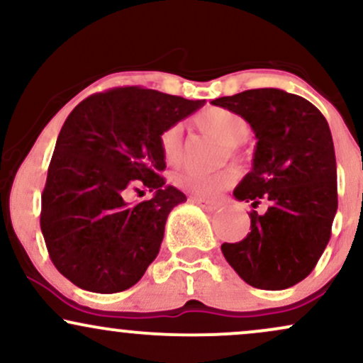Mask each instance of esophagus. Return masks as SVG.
Here are the masks:
<instances>
[{
	"instance_id": "esophagus-1",
	"label": "esophagus",
	"mask_w": 363,
	"mask_h": 363,
	"mask_svg": "<svg viewBox=\"0 0 363 363\" xmlns=\"http://www.w3.org/2000/svg\"><path fill=\"white\" fill-rule=\"evenodd\" d=\"M191 201L196 203V205H199L201 208H205V210H208V211H215L216 208H220L218 201H211V199L199 198V196H191Z\"/></svg>"
}]
</instances>
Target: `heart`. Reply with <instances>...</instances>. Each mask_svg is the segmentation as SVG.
<instances>
[{"mask_svg":"<svg viewBox=\"0 0 363 363\" xmlns=\"http://www.w3.org/2000/svg\"><path fill=\"white\" fill-rule=\"evenodd\" d=\"M194 123L199 129L216 136L223 145H227L228 153L232 157H239V145H242L251 135V124L247 123V119L234 111L223 109V107H211V109L201 112L199 116H196ZM158 145H160V153L164 160L167 164H176L181 157L182 147L181 124H174L162 131ZM235 179L237 172L232 167L216 170V172L186 169L174 177V182L181 189L189 191L193 194L215 196L234 184Z\"/></svg>","mask_w":363,"mask_h":363,"instance_id":"b5f03b06","label":"heart"}]
</instances>
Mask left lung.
<instances>
[{
	"label": "left lung",
	"mask_w": 363,
	"mask_h": 363,
	"mask_svg": "<svg viewBox=\"0 0 363 363\" xmlns=\"http://www.w3.org/2000/svg\"><path fill=\"white\" fill-rule=\"evenodd\" d=\"M247 119L256 135L252 170L234 189L257 208L251 232L222 244L228 264L251 286L283 290L318 264L338 210L336 157L328 121L303 97L278 89L245 90L211 101Z\"/></svg>",
	"instance_id": "obj_1"
}]
</instances>
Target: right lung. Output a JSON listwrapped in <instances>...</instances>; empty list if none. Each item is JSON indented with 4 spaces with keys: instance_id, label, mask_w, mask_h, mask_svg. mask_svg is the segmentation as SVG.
Returning <instances> with one entry per match:
<instances>
[{
    "instance_id": "obj_1",
    "label": "right lung",
    "mask_w": 363,
    "mask_h": 363,
    "mask_svg": "<svg viewBox=\"0 0 363 363\" xmlns=\"http://www.w3.org/2000/svg\"><path fill=\"white\" fill-rule=\"evenodd\" d=\"M203 104L119 86L74 107L57 136L40 211L49 256L62 277L97 294L140 281L160 251L170 210L186 201L160 176L158 140ZM143 189L152 200L127 201Z\"/></svg>"
}]
</instances>
